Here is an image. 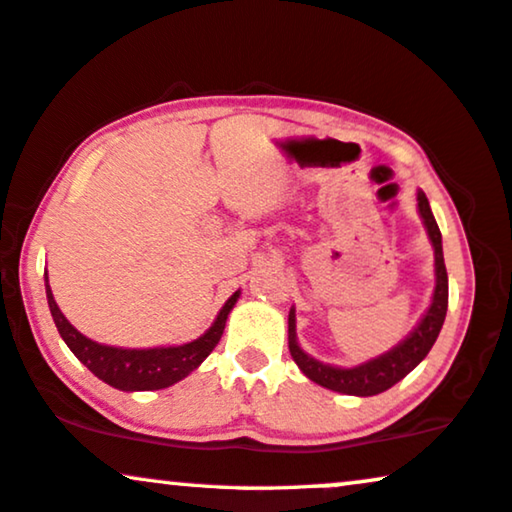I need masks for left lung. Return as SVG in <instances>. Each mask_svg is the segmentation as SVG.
Masks as SVG:
<instances>
[{
    "instance_id": "1",
    "label": "left lung",
    "mask_w": 512,
    "mask_h": 512,
    "mask_svg": "<svg viewBox=\"0 0 512 512\" xmlns=\"http://www.w3.org/2000/svg\"><path fill=\"white\" fill-rule=\"evenodd\" d=\"M418 212L423 217L425 229L435 248V276L437 286L435 295H432L430 309L425 312L423 319L413 333L404 342H399L397 347L390 349L387 354H380L378 359L366 361V364L354 366V368H338L331 364H321L314 357H309L307 352H302V347L297 345L295 335V309H290L288 314V349L290 357L297 364V368L307 375L309 380H314L316 385L328 387L333 392L342 394H354V397H373L390 390L392 385H397L401 378H406L420 361L428 357V352L435 345L439 331H442V323L446 316V307H449V276H446L444 267V252H442V234H439V226L432 217L430 203L425 198L423 191H418Z\"/></svg>"
}]
</instances>
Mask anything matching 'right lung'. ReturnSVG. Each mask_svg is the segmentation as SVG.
Here are the masks:
<instances>
[{
	"label": "right lung",
	"mask_w": 512,
	"mask_h": 512,
	"mask_svg": "<svg viewBox=\"0 0 512 512\" xmlns=\"http://www.w3.org/2000/svg\"><path fill=\"white\" fill-rule=\"evenodd\" d=\"M238 295H241V290H236V293L226 300L224 307L219 309L215 323H212L198 340L186 342V345L179 347L122 349L99 345V342L89 340L87 335L77 331L73 323L63 316L61 309H58L54 295H51V288L47 286L51 316H54L58 333L66 340L70 352H73L96 378H101L103 383H108L115 387V390L122 392L163 390V387L179 383L181 378H186L191 371H196V368L205 361V357L217 347L219 338H222L226 319H229V312L234 309Z\"/></svg>",
	"instance_id": "right-lung-1"
}]
</instances>
